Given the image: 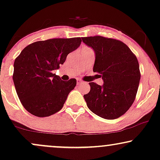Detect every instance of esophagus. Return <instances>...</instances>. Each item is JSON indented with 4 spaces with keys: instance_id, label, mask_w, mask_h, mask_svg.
I'll use <instances>...</instances> for the list:
<instances>
[{
    "instance_id": "obj_1",
    "label": "esophagus",
    "mask_w": 160,
    "mask_h": 160,
    "mask_svg": "<svg viewBox=\"0 0 160 160\" xmlns=\"http://www.w3.org/2000/svg\"><path fill=\"white\" fill-rule=\"evenodd\" d=\"M76 82H77V84H82V83H83L82 81L80 80V79L76 80Z\"/></svg>"
}]
</instances>
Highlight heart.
Segmentation results:
<instances>
[{
    "instance_id": "1",
    "label": "heart",
    "mask_w": 160,
    "mask_h": 160,
    "mask_svg": "<svg viewBox=\"0 0 160 160\" xmlns=\"http://www.w3.org/2000/svg\"><path fill=\"white\" fill-rule=\"evenodd\" d=\"M83 49H89V48H87V47H84V48H83Z\"/></svg>"
}]
</instances>
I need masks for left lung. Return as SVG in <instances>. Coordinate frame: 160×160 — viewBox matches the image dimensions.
Wrapping results in <instances>:
<instances>
[{"label": "left lung", "instance_id": "left-lung-1", "mask_svg": "<svg viewBox=\"0 0 160 160\" xmlns=\"http://www.w3.org/2000/svg\"><path fill=\"white\" fill-rule=\"evenodd\" d=\"M95 54L93 71L100 73L102 86L89 82L90 91L84 95L92 112L114 119L127 112L134 102L141 73L137 58L125 43L102 36L82 38Z\"/></svg>", "mask_w": 160, "mask_h": 160}]
</instances>
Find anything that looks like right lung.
Masks as SVG:
<instances>
[{"label": "right lung", "mask_w": 160, "mask_h": 160, "mask_svg": "<svg viewBox=\"0 0 160 160\" xmlns=\"http://www.w3.org/2000/svg\"><path fill=\"white\" fill-rule=\"evenodd\" d=\"M81 43V38L36 41L27 46L16 58L13 81L20 102L28 112L46 117L62 108L76 80L62 81L53 71L65 62L68 54Z\"/></svg>", "instance_id": "right-lung-1"}]
</instances>
